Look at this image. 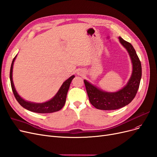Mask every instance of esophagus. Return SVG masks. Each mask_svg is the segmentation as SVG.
Listing matches in <instances>:
<instances>
[{
    "instance_id": "34e87169",
    "label": "esophagus",
    "mask_w": 157,
    "mask_h": 157,
    "mask_svg": "<svg viewBox=\"0 0 157 157\" xmlns=\"http://www.w3.org/2000/svg\"><path fill=\"white\" fill-rule=\"evenodd\" d=\"M81 74V73H80V72H78V74Z\"/></svg>"
}]
</instances>
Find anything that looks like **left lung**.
I'll list each match as a JSON object with an SVG mask.
<instances>
[{
  "label": "left lung",
  "instance_id": "obj_1",
  "mask_svg": "<svg viewBox=\"0 0 157 157\" xmlns=\"http://www.w3.org/2000/svg\"><path fill=\"white\" fill-rule=\"evenodd\" d=\"M119 42L127 50L132 63V74L124 87L115 93L102 91L87 81L84 80L89 101L98 109L113 110L124 107L130 104L138 92L141 78V64L134 48L130 43L119 37Z\"/></svg>",
  "mask_w": 157,
  "mask_h": 157
}]
</instances>
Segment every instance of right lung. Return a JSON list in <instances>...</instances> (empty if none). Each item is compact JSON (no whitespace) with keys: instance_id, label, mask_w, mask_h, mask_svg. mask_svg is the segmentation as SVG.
I'll return each mask as SVG.
<instances>
[{"instance_id":"obj_1","label":"right lung","mask_w":157,"mask_h":157,"mask_svg":"<svg viewBox=\"0 0 157 157\" xmlns=\"http://www.w3.org/2000/svg\"><path fill=\"white\" fill-rule=\"evenodd\" d=\"M16 56L13 58V61L12 63L10 72V79L11 87L14 97L19 102V104L24 108L31 111V112L38 113H53L55 112H58L60 109H61L66 102V98H67V95L70 87V85L71 83L72 80L75 77L74 75H72L67 80H66L59 89L56 95L52 99L48 101V102H45L44 103H33L31 102H27V101L21 98V97L17 94L13 83L12 70L14 60L16 59Z\"/></svg>"}]
</instances>
